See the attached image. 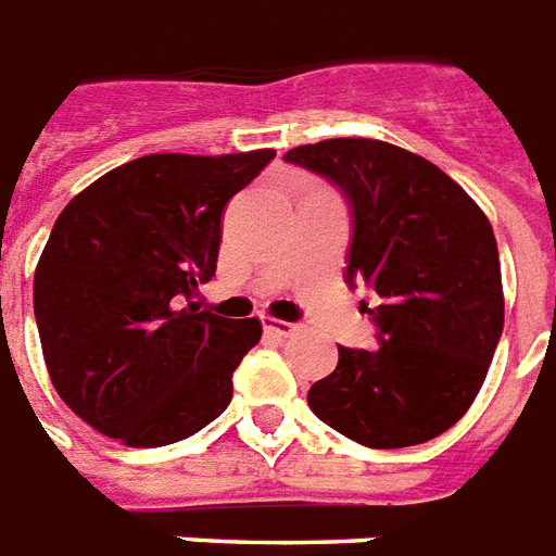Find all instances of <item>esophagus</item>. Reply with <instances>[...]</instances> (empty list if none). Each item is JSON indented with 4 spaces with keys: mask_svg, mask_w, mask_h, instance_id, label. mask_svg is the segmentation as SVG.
Segmentation results:
<instances>
[{
    "mask_svg": "<svg viewBox=\"0 0 556 556\" xmlns=\"http://www.w3.org/2000/svg\"><path fill=\"white\" fill-rule=\"evenodd\" d=\"M264 330L269 332V336H292V332H295V324L275 321V318H264Z\"/></svg>",
    "mask_w": 556,
    "mask_h": 556,
    "instance_id": "34e87169",
    "label": "esophagus"
}]
</instances>
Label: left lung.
Listing matches in <instances>:
<instances>
[{"mask_svg":"<svg viewBox=\"0 0 556 556\" xmlns=\"http://www.w3.org/2000/svg\"><path fill=\"white\" fill-rule=\"evenodd\" d=\"M287 163L327 177L353 215L344 281L379 295V350L339 348L309 410L364 447H410L465 416L503 336L500 252L485 212L419 154L367 137L299 146Z\"/></svg>","mask_w":556,"mask_h":556,"instance_id":"1","label":"left lung"}]
</instances>
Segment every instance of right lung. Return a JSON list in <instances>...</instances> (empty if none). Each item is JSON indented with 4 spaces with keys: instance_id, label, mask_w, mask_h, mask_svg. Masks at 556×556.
I'll return each mask as SVG.
<instances>
[{
    "instance_id": "right-lung-1",
    "label": "right lung",
    "mask_w": 556,
    "mask_h": 556,
    "mask_svg": "<svg viewBox=\"0 0 556 556\" xmlns=\"http://www.w3.org/2000/svg\"><path fill=\"white\" fill-rule=\"evenodd\" d=\"M273 157L146 154L62 208L34 273V315L53 388L94 430L160 447L229 407L261 321L192 299L217 269L224 206Z\"/></svg>"
}]
</instances>
